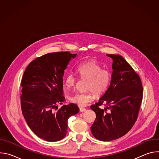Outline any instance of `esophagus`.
<instances>
[{
  "label": "esophagus",
  "instance_id": "obj_1",
  "mask_svg": "<svg viewBox=\"0 0 159 159\" xmlns=\"http://www.w3.org/2000/svg\"><path fill=\"white\" fill-rule=\"evenodd\" d=\"M80 112H84L86 111V109L85 108H84V107H80Z\"/></svg>",
  "mask_w": 159,
  "mask_h": 159
}]
</instances>
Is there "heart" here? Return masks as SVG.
Wrapping results in <instances>:
<instances>
[{
  "label": "heart",
  "instance_id": "heart-1",
  "mask_svg": "<svg viewBox=\"0 0 159 159\" xmlns=\"http://www.w3.org/2000/svg\"><path fill=\"white\" fill-rule=\"evenodd\" d=\"M77 72L81 78L87 80L85 89L88 91L78 93L70 98V101L79 106L84 107L95 99L96 95L104 93L109 85L111 75L106 69H102L98 63L89 61L80 64ZM77 79L72 74H68L65 77V84L67 88L71 89L75 86Z\"/></svg>",
  "mask_w": 159,
  "mask_h": 159
}]
</instances>
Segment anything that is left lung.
<instances>
[{
	"label": "left lung",
	"mask_w": 159,
	"mask_h": 159,
	"mask_svg": "<svg viewBox=\"0 0 159 159\" xmlns=\"http://www.w3.org/2000/svg\"><path fill=\"white\" fill-rule=\"evenodd\" d=\"M107 56L113 60L110 86L99 102L90 106L96 115L91 133L104 142L118 139L131 129L138 118L143 92L139 75L121 56ZM103 104L104 109L100 107Z\"/></svg>",
	"instance_id": "1"
}]
</instances>
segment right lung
Instances as JSON below:
<instances>
[{
	"mask_svg": "<svg viewBox=\"0 0 159 159\" xmlns=\"http://www.w3.org/2000/svg\"><path fill=\"white\" fill-rule=\"evenodd\" d=\"M76 55L60 52L37 57L28 65L22 76V115L31 129L43 140L57 142L63 139L67 132L68 120L79 111L74 103L58 109L56 107L65 101L64 70Z\"/></svg>",
	"mask_w": 159,
	"mask_h": 159,
	"instance_id": "obj_1",
	"label": "right lung"
}]
</instances>
